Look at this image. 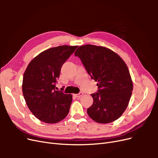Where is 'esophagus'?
I'll return each mask as SVG.
<instances>
[{"instance_id": "1", "label": "esophagus", "mask_w": 158, "mask_h": 158, "mask_svg": "<svg viewBox=\"0 0 158 158\" xmlns=\"http://www.w3.org/2000/svg\"><path fill=\"white\" fill-rule=\"evenodd\" d=\"M84 94H83V92H80L79 94H75L74 95L76 97V98H80L81 96H82V95H83Z\"/></svg>"}]
</instances>
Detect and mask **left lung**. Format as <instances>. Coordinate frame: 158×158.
Segmentation results:
<instances>
[{"label":"left lung","mask_w":158,"mask_h":158,"mask_svg":"<svg viewBox=\"0 0 158 158\" xmlns=\"http://www.w3.org/2000/svg\"><path fill=\"white\" fill-rule=\"evenodd\" d=\"M91 78L98 82V92L87 113L99 123L117 120L125 112L132 95L133 84L127 64L117 53L106 47L80 46L74 52Z\"/></svg>","instance_id":"8db88e82"}]
</instances>
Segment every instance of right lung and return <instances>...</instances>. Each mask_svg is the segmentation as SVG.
<instances>
[{
    "instance_id": "right-lung-1",
    "label": "right lung",
    "mask_w": 158,
    "mask_h": 158,
    "mask_svg": "<svg viewBox=\"0 0 158 158\" xmlns=\"http://www.w3.org/2000/svg\"><path fill=\"white\" fill-rule=\"evenodd\" d=\"M78 46L62 45L41 52L23 74L22 92L28 108L36 118L56 123L67 115L73 95L56 90L62 66Z\"/></svg>"
}]
</instances>
